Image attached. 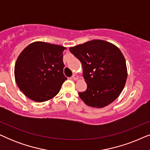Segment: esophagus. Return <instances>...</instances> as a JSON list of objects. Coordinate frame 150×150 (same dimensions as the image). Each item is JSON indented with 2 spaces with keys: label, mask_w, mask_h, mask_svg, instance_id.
<instances>
[{
  "label": "esophagus",
  "mask_w": 150,
  "mask_h": 150,
  "mask_svg": "<svg viewBox=\"0 0 150 150\" xmlns=\"http://www.w3.org/2000/svg\"><path fill=\"white\" fill-rule=\"evenodd\" d=\"M71 79H72L73 80H74V81H77V80H79V76H77V75H73L72 77H71Z\"/></svg>",
  "instance_id": "esophagus-1"
}]
</instances>
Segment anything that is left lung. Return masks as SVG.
I'll return each instance as SVG.
<instances>
[{"instance_id":"obj_1","label":"left lung","mask_w":150,"mask_h":150,"mask_svg":"<svg viewBox=\"0 0 150 150\" xmlns=\"http://www.w3.org/2000/svg\"><path fill=\"white\" fill-rule=\"evenodd\" d=\"M69 50L81 62L87 85L85 91L79 92L81 99L98 108L115 100L128 76L126 60L118 47L106 41L93 40L70 47Z\"/></svg>"}]
</instances>
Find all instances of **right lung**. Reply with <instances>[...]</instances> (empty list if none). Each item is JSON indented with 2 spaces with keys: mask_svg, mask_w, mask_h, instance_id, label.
<instances>
[{
  "mask_svg": "<svg viewBox=\"0 0 150 150\" xmlns=\"http://www.w3.org/2000/svg\"><path fill=\"white\" fill-rule=\"evenodd\" d=\"M66 48L35 42L22 51L14 67L18 87L29 99L42 102L52 99L67 80L63 74V52Z\"/></svg>",
  "mask_w": 150,
  "mask_h": 150,
  "instance_id": "obj_1",
  "label": "right lung"
}]
</instances>
